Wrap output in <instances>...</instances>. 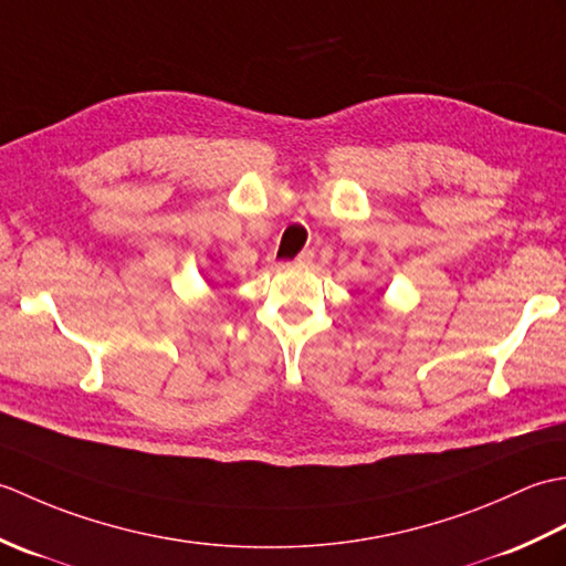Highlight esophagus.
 <instances>
[{
  "mask_svg": "<svg viewBox=\"0 0 566 566\" xmlns=\"http://www.w3.org/2000/svg\"><path fill=\"white\" fill-rule=\"evenodd\" d=\"M311 262H314V255H311V252H302V255H296V260H292L290 264L292 268H308Z\"/></svg>",
  "mask_w": 566,
  "mask_h": 566,
  "instance_id": "obj_1",
  "label": "esophagus"
}]
</instances>
